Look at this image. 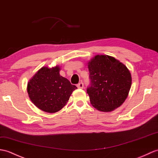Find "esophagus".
Segmentation results:
<instances>
[{
  "mask_svg": "<svg viewBox=\"0 0 158 158\" xmlns=\"http://www.w3.org/2000/svg\"><path fill=\"white\" fill-rule=\"evenodd\" d=\"M77 87L79 88V89H83V83L80 82L77 85Z\"/></svg>",
  "mask_w": 158,
  "mask_h": 158,
  "instance_id": "esophagus-1",
  "label": "esophagus"
}]
</instances>
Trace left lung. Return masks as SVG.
I'll list each match as a JSON object with an SVG mask.
<instances>
[{"instance_id": "left-lung-1", "label": "left lung", "mask_w": 158, "mask_h": 158, "mask_svg": "<svg viewBox=\"0 0 158 158\" xmlns=\"http://www.w3.org/2000/svg\"><path fill=\"white\" fill-rule=\"evenodd\" d=\"M90 86L87 93L98 110L111 112L125 101L132 78L125 65L108 55H96L87 63Z\"/></svg>"}]
</instances>
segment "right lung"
Instances as JSON below:
<instances>
[{
	"label": "right lung",
	"mask_w": 158,
	"mask_h": 158,
	"mask_svg": "<svg viewBox=\"0 0 158 158\" xmlns=\"http://www.w3.org/2000/svg\"><path fill=\"white\" fill-rule=\"evenodd\" d=\"M60 67H43L27 83V93L31 101L39 109L54 113L67 104L73 91L77 89L60 75Z\"/></svg>",
	"instance_id": "add662e5"
}]
</instances>
